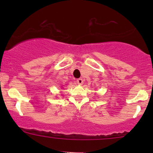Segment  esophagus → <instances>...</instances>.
Instances as JSON below:
<instances>
[{
	"label": "esophagus",
	"instance_id": "1",
	"mask_svg": "<svg viewBox=\"0 0 153 153\" xmlns=\"http://www.w3.org/2000/svg\"><path fill=\"white\" fill-rule=\"evenodd\" d=\"M77 83L79 84V85H82L83 83V80H82V78H79L77 80Z\"/></svg>",
	"mask_w": 153,
	"mask_h": 153
}]
</instances>
